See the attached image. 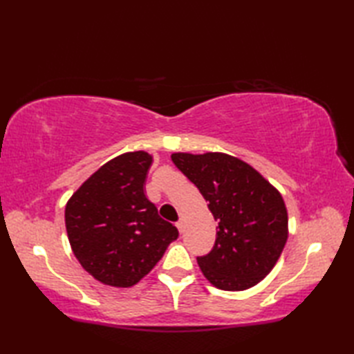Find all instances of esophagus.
I'll return each mask as SVG.
<instances>
[{
	"label": "esophagus",
	"mask_w": 354,
	"mask_h": 354,
	"mask_svg": "<svg viewBox=\"0 0 354 354\" xmlns=\"http://www.w3.org/2000/svg\"><path fill=\"white\" fill-rule=\"evenodd\" d=\"M176 227H178V230L179 231H184V227H185V221H184V217H181V219H179L178 222H176Z\"/></svg>",
	"instance_id": "obj_1"
}]
</instances>
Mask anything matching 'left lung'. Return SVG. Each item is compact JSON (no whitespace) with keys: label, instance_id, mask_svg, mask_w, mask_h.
<instances>
[{"label":"left lung","instance_id":"obj_1","mask_svg":"<svg viewBox=\"0 0 354 354\" xmlns=\"http://www.w3.org/2000/svg\"><path fill=\"white\" fill-rule=\"evenodd\" d=\"M171 161L208 202L216 243L198 257L214 288L246 290L260 283L288 242V209L281 193L251 164L222 152L171 153Z\"/></svg>","mask_w":354,"mask_h":354}]
</instances>
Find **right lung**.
<instances>
[{
	"label": "right lung",
	"mask_w": 354,
	"mask_h": 354,
	"mask_svg": "<svg viewBox=\"0 0 354 354\" xmlns=\"http://www.w3.org/2000/svg\"><path fill=\"white\" fill-rule=\"evenodd\" d=\"M152 162L145 150L112 158L66 202L65 227L73 254L102 284H137L179 236L146 198Z\"/></svg>",
	"instance_id": "1"
}]
</instances>
